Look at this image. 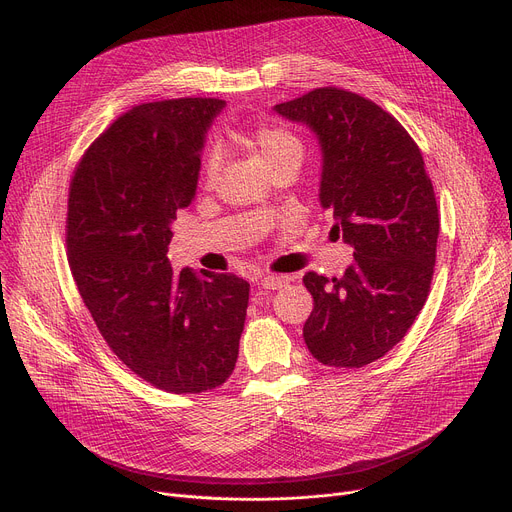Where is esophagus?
Returning <instances> with one entry per match:
<instances>
[{"instance_id":"1","label":"esophagus","mask_w":512,"mask_h":512,"mask_svg":"<svg viewBox=\"0 0 512 512\" xmlns=\"http://www.w3.org/2000/svg\"><path fill=\"white\" fill-rule=\"evenodd\" d=\"M289 283V277H283V274H262L260 277V285L264 289H272V291H279Z\"/></svg>"}]
</instances>
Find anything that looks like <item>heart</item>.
<instances>
[{
    "label": "heart",
    "mask_w": 512,
    "mask_h": 512,
    "mask_svg": "<svg viewBox=\"0 0 512 512\" xmlns=\"http://www.w3.org/2000/svg\"><path fill=\"white\" fill-rule=\"evenodd\" d=\"M252 147L262 157V162L270 172L281 168H297L303 162L305 143L303 139L285 125L279 123H262L250 135ZM223 164V147L221 143H211L205 153L203 176L205 182H213Z\"/></svg>",
    "instance_id": "heart-1"
}]
</instances>
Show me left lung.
I'll return each mask as SVG.
<instances>
[{
  "mask_svg": "<svg viewBox=\"0 0 512 512\" xmlns=\"http://www.w3.org/2000/svg\"><path fill=\"white\" fill-rule=\"evenodd\" d=\"M320 139V203L355 248L342 277L307 272L303 340L322 365L359 369L396 346L420 313L437 260L439 209L418 145L375 102L316 88L274 106Z\"/></svg>",
  "mask_w": 512,
  "mask_h": 512,
  "instance_id": "1",
  "label": "left lung"
}]
</instances>
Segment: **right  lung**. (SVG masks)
Returning a JSON list of instances; mask_svg holds the SVG:
<instances>
[{"label": "right lung", "mask_w": 512, "mask_h": 512, "mask_svg": "<svg viewBox=\"0 0 512 512\" xmlns=\"http://www.w3.org/2000/svg\"><path fill=\"white\" fill-rule=\"evenodd\" d=\"M219 98H174L121 114L75 166L67 260L90 316L123 365L170 393L227 381L250 299L235 274L172 270V221L196 192Z\"/></svg>", "instance_id": "add662e5"}]
</instances>
